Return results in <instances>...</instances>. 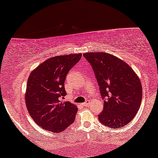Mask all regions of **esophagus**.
<instances>
[{"instance_id": "34e87169", "label": "esophagus", "mask_w": 158, "mask_h": 158, "mask_svg": "<svg viewBox=\"0 0 158 158\" xmlns=\"http://www.w3.org/2000/svg\"><path fill=\"white\" fill-rule=\"evenodd\" d=\"M89 105H90V101H87L86 102L83 103V106H88Z\"/></svg>"}]
</instances>
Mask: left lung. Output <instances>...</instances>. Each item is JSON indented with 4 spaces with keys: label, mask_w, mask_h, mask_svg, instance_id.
<instances>
[{
    "label": "left lung",
    "mask_w": 158,
    "mask_h": 158,
    "mask_svg": "<svg viewBox=\"0 0 158 158\" xmlns=\"http://www.w3.org/2000/svg\"><path fill=\"white\" fill-rule=\"evenodd\" d=\"M83 56L92 65L104 100L99 121L110 128H122L133 119L141 105L139 77L124 60L109 53L86 52Z\"/></svg>",
    "instance_id": "left-lung-1"
}]
</instances>
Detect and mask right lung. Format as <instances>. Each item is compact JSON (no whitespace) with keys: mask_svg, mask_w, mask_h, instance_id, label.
Segmentation results:
<instances>
[{"mask_svg":"<svg viewBox=\"0 0 158 158\" xmlns=\"http://www.w3.org/2000/svg\"><path fill=\"white\" fill-rule=\"evenodd\" d=\"M81 57V53L52 57L30 73L25 103L31 117L41 128L61 132L74 122L77 106L62 98L67 95L66 75Z\"/></svg>","mask_w":158,"mask_h":158,"instance_id":"obj_1","label":"right lung"}]
</instances>
